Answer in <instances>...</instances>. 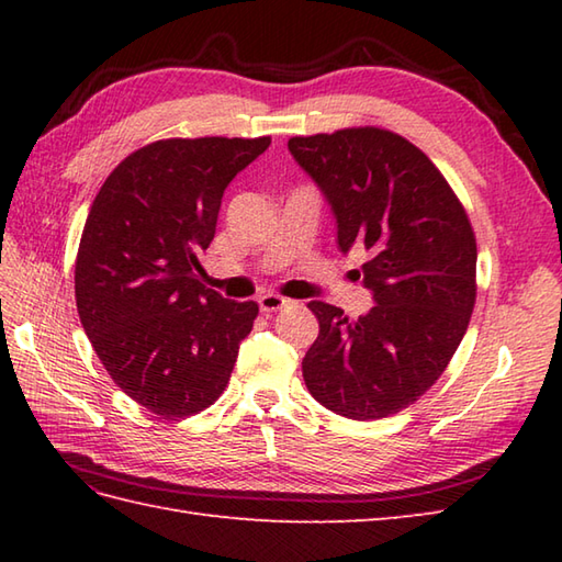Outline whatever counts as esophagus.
<instances>
[{
	"mask_svg": "<svg viewBox=\"0 0 562 562\" xmlns=\"http://www.w3.org/2000/svg\"><path fill=\"white\" fill-rule=\"evenodd\" d=\"M288 304H290V300H284V296L272 294V292L258 296V306H260L262 314H274V312H280V308H284Z\"/></svg>",
	"mask_w": 562,
	"mask_h": 562,
	"instance_id": "34e87169",
	"label": "esophagus"
}]
</instances>
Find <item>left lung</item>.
Segmentation results:
<instances>
[{
    "label": "left lung",
    "mask_w": 562,
    "mask_h": 562,
    "mask_svg": "<svg viewBox=\"0 0 562 562\" xmlns=\"http://www.w3.org/2000/svg\"><path fill=\"white\" fill-rule=\"evenodd\" d=\"M290 151L336 214L338 246L369 250V314L308 302L318 338L302 372L312 396L350 420L408 408L445 372L475 304V236L447 178L381 127L292 137ZM360 278V274H357Z\"/></svg>",
    "instance_id": "obj_1"
}]
</instances>
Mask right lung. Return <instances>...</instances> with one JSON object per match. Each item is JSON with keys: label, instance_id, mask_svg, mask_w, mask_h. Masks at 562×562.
<instances>
[{"label": "right lung", "instance_id": "right-lung-1", "mask_svg": "<svg viewBox=\"0 0 562 562\" xmlns=\"http://www.w3.org/2000/svg\"><path fill=\"white\" fill-rule=\"evenodd\" d=\"M270 137L159 139L105 178L83 224L75 294L101 364L130 398L164 420L210 408L229 384L256 302L202 282L232 178Z\"/></svg>", "mask_w": 562, "mask_h": 562}]
</instances>
